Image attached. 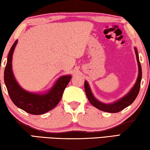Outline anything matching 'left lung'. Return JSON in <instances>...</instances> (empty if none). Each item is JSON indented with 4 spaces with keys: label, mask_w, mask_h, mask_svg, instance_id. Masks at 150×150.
<instances>
[{
    "label": "left lung",
    "mask_w": 150,
    "mask_h": 150,
    "mask_svg": "<svg viewBox=\"0 0 150 150\" xmlns=\"http://www.w3.org/2000/svg\"><path fill=\"white\" fill-rule=\"evenodd\" d=\"M134 50H135L137 62H138V76L134 87L132 88V89L129 91V93L127 95L123 96L120 100H118L116 102L110 104H106L100 102V101L95 98V96H93L89 85H88L87 81H85V91L86 95H87L88 101L91 103V105L96 108L110 113L118 112L122 110L123 109L126 108L127 106H130L136 98L139 93V88H140V83L142 80V67L140 63H139L138 50L136 47H134Z\"/></svg>",
    "instance_id": "8db88e82"
}]
</instances>
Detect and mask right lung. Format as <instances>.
<instances>
[{
  "label": "right lung",
  "mask_w": 150,
  "mask_h": 150,
  "mask_svg": "<svg viewBox=\"0 0 150 150\" xmlns=\"http://www.w3.org/2000/svg\"><path fill=\"white\" fill-rule=\"evenodd\" d=\"M16 40L9 51L4 79L10 98L17 107L31 115L44 114L55 108L62 97L63 91L71 79V75H63L57 80L51 89L44 94L30 93L19 85L12 72V61Z\"/></svg>",
  "instance_id": "add662e5"
}]
</instances>
